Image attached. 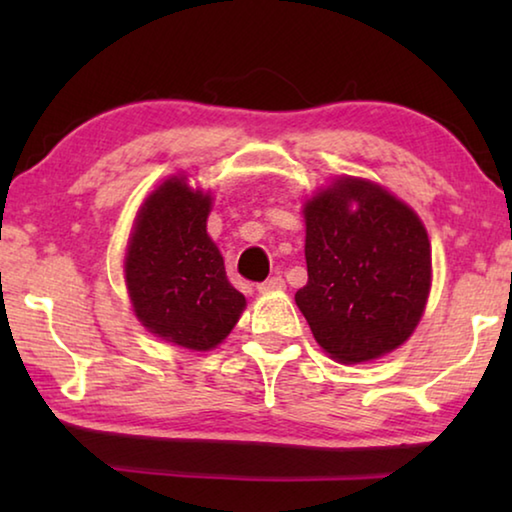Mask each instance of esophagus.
I'll return each mask as SVG.
<instances>
[{
	"mask_svg": "<svg viewBox=\"0 0 512 512\" xmlns=\"http://www.w3.org/2000/svg\"><path fill=\"white\" fill-rule=\"evenodd\" d=\"M284 289V280L282 277H268L266 282L257 284L259 293H271V291H282Z\"/></svg>",
	"mask_w": 512,
	"mask_h": 512,
	"instance_id": "1",
	"label": "esophagus"
}]
</instances>
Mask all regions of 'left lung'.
Listing matches in <instances>:
<instances>
[{
	"label": "left lung",
	"mask_w": 512,
	"mask_h": 512,
	"mask_svg": "<svg viewBox=\"0 0 512 512\" xmlns=\"http://www.w3.org/2000/svg\"><path fill=\"white\" fill-rule=\"evenodd\" d=\"M309 280L296 293L316 343L341 363L384 357L418 327L431 287L427 230L363 178H336L305 203Z\"/></svg>",
	"instance_id": "1"
}]
</instances>
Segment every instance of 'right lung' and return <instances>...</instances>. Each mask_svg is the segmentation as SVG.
Here are the masks:
<instances>
[{
	"mask_svg": "<svg viewBox=\"0 0 512 512\" xmlns=\"http://www.w3.org/2000/svg\"><path fill=\"white\" fill-rule=\"evenodd\" d=\"M212 196L173 176L146 198L128 239L124 275L135 316L162 341L212 350L237 325L246 298L207 235Z\"/></svg>",
	"mask_w": 512,
	"mask_h": 512,
	"instance_id": "1",
	"label": "right lung"
}]
</instances>
